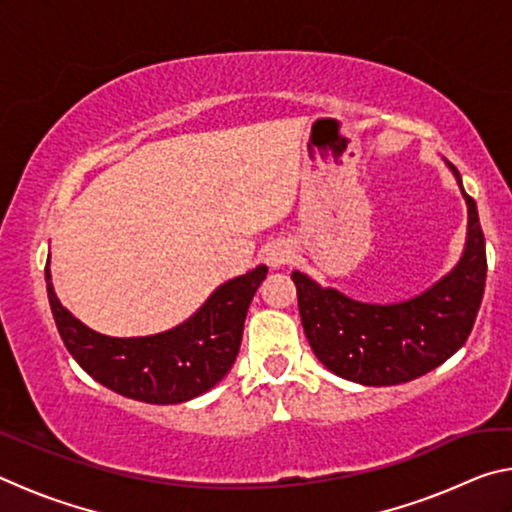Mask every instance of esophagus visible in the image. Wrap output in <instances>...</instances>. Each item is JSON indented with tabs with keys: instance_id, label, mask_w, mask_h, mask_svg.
<instances>
[{
	"instance_id": "obj_1",
	"label": "esophagus",
	"mask_w": 512,
	"mask_h": 512,
	"mask_svg": "<svg viewBox=\"0 0 512 512\" xmlns=\"http://www.w3.org/2000/svg\"><path fill=\"white\" fill-rule=\"evenodd\" d=\"M291 257H293V248L289 244H284V241H277V244L266 248V264L273 268L289 264Z\"/></svg>"
}]
</instances>
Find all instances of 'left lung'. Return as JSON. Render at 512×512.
<instances>
[{"instance_id": "8db88e82", "label": "left lung", "mask_w": 512, "mask_h": 512, "mask_svg": "<svg viewBox=\"0 0 512 512\" xmlns=\"http://www.w3.org/2000/svg\"><path fill=\"white\" fill-rule=\"evenodd\" d=\"M452 171L461 185L456 167ZM463 196L465 253L452 273L418 298L368 305L336 289H320L298 271L291 275L305 336L327 370L363 386H395L433 370L463 348L479 314L488 271L479 212L465 189Z\"/></svg>"}]
</instances>
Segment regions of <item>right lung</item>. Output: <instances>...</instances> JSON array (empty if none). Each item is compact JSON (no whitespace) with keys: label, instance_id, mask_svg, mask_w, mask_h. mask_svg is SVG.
Masks as SVG:
<instances>
[{"label":"right lung","instance_id":"right-lung-1","mask_svg":"<svg viewBox=\"0 0 512 512\" xmlns=\"http://www.w3.org/2000/svg\"><path fill=\"white\" fill-rule=\"evenodd\" d=\"M45 268L49 307L60 339L76 363L110 391L149 404H180L228 375L244 334V320L266 266L221 284L210 300L169 332L112 339L92 332L60 305Z\"/></svg>","mask_w":512,"mask_h":512}]
</instances>
